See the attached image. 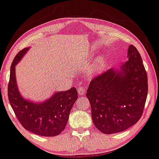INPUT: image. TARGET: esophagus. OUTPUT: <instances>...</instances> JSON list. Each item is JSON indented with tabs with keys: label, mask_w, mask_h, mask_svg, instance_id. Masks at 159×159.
<instances>
[{
	"label": "esophagus",
	"mask_w": 159,
	"mask_h": 159,
	"mask_svg": "<svg viewBox=\"0 0 159 159\" xmlns=\"http://www.w3.org/2000/svg\"><path fill=\"white\" fill-rule=\"evenodd\" d=\"M85 92H86V89L84 87L80 86L78 89V93L80 95V96H84L85 94Z\"/></svg>",
	"instance_id": "esophagus-1"
}]
</instances>
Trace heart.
I'll list each match as a JSON object with an SVG mask.
<instances>
[{
    "mask_svg": "<svg viewBox=\"0 0 159 159\" xmlns=\"http://www.w3.org/2000/svg\"><path fill=\"white\" fill-rule=\"evenodd\" d=\"M104 67V59L101 56H99L94 61L93 64L91 66L88 72V75L90 77H95L100 74L103 71Z\"/></svg>",
    "mask_w": 159,
    "mask_h": 159,
    "instance_id": "1",
    "label": "heart"
}]
</instances>
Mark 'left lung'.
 I'll list each match as a JSON object with an SVG mask.
<instances>
[{
  "instance_id": "obj_1",
  "label": "left lung",
  "mask_w": 159,
  "mask_h": 159,
  "mask_svg": "<svg viewBox=\"0 0 159 159\" xmlns=\"http://www.w3.org/2000/svg\"><path fill=\"white\" fill-rule=\"evenodd\" d=\"M128 60L94 78L86 96L93 124L103 134L124 131L141 117L148 93L147 73L138 50L131 45Z\"/></svg>"
}]
</instances>
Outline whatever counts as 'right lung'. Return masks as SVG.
Returning <instances> with one entry per match:
<instances>
[{
  "label": "right lung",
  "mask_w": 159,
  "mask_h": 159,
  "mask_svg": "<svg viewBox=\"0 0 159 159\" xmlns=\"http://www.w3.org/2000/svg\"><path fill=\"white\" fill-rule=\"evenodd\" d=\"M29 49L27 47L19 51L12 63L8 86L9 102L24 129L41 136H55L65 129L78 92L74 87L68 91H57L39 103L23 98L17 86L16 66Z\"/></svg>",
  "instance_id": "add662e5"
}]
</instances>
